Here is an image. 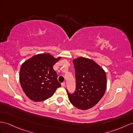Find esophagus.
Listing matches in <instances>:
<instances>
[{
    "label": "esophagus",
    "instance_id": "1",
    "mask_svg": "<svg viewBox=\"0 0 133 133\" xmlns=\"http://www.w3.org/2000/svg\"><path fill=\"white\" fill-rule=\"evenodd\" d=\"M65 86V82H63V83H61V87H64Z\"/></svg>",
    "mask_w": 133,
    "mask_h": 133
}]
</instances>
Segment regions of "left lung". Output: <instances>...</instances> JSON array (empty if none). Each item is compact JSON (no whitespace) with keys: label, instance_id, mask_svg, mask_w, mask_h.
Instances as JSON below:
<instances>
[{"label":"left lung","instance_id":"8db88e82","mask_svg":"<svg viewBox=\"0 0 133 133\" xmlns=\"http://www.w3.org/2000/svg\"><path fill=\"white\" fill-rule=\"evenodd\" d=\"M76 82V91L68 96L70 103L78 109L92 108L104 96L107 89L104 70L94 61L79 57L73 60Z\"/></svg>","mask_w":133,"mask_h":133}]
</instances>
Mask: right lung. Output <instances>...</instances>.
<instances>
[{"instance_id":"1","label":"right lung","mask_w":133,"mask_h":133,"mask_svg":"<svg viewBox=\"0 0 133 133\" xmlns=\"http://www.w3.org/2000/svg\"><path fill=\"white\" fill-rule=\"evenodd\" d=\"M61 59L50 54H39L22 63L19 79L22 90L31 100L42 102L54 95L61 86L53 66Z\"/></svg>"}]
</instances>
